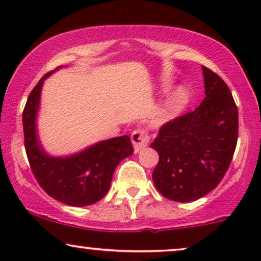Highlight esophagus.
<instances>
[{
  "mask_svg": "<svg viewBox=\"0 0 261 261\" xmlns=\"http://www.w3.org/2000/svg\"><path fill=\"white\" fill-rule=\"evenodd\" d=\"M132 144L134 146V152L138 153L140 149H142L148 145L149 142V135L145 129H135L132 133Z\"/></svg>",
  "mask_w": 261,
  "mask_h": 261,
  "instance_id": "obj_1",
  "label": "esophagus"
}]
</instances>
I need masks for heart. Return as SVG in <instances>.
Returning a JSON list of instances; mask_svg holds the SVG:
<instances>
[{
    "instance_id": "heart-1",
    "label": "heart",
    "mask_w": 261,
    "mask_h": 261,
    "mask_svg": "<svg viewBox=\"0 0 261 261\" xmlns=\"http://www.w3.org/2000/svg\"><path fill=\"white\" fill-rule=\"evenodd\" d=\"M185 101H187V92L183 89H178V90L172 92L158 113V122L165 123L174 119L184 107Z\"/></svg>"
}]
</instances>
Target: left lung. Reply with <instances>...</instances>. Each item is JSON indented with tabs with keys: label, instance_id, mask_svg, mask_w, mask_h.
Returning <instances> with one entry per match:
<instances>
[{
	"label": "left lung",
	"instance_id": "1",
	"mask_svg": "<svg viewBox=\"0 0 261 261\" xmlns=\"http://www.w3.org/2000/svg\"><path fill=\"white\" fill-rule=\"evenodd\" d=\"M205 97L194 112L164 124L151 147L159 154L152 173L164 197L191 202L214 190L233 159L239 113L219 74L202 66Z\"/></svg>",
	"mask_w": 261,
	"mask_h": 261
}]
</instances>
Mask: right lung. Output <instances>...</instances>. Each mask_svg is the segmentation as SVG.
I'll list each match as a JSON object with an SVG mask.
<instances>
[{
  "mask_svg": "<svg viewBox=\"0 0 261 261\" xmlns=\"http://www.w3.org/2000/svg\"><path fill=\"white\" fill-rule=\"evenodd\" d=\"M56 70L46 73L28 96L22 114L24 148L32 172L46 194L67 205H90L105 197L116 166L134 149L128 135L99 141L63 158L48 155L42 149L35 120L42 84Z\"/></svg>",
  "mask_w": 261,
  "mask_h": 261,
  "instance_id": "right-lung-1",
  "label": "right lung"
}]
</instances>
